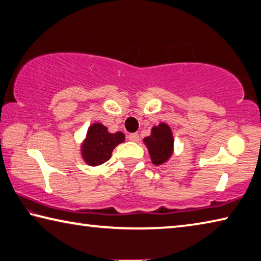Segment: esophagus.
Returning <instances> with one entry per match:
<instances>
[{
	"instance_id": "34e87169",
	"label": "esophagus",
	"mask_w": 261,
	"mask_h": 261,
	"mask_svg": "<svg viewBox=\"0 0 261 261\" xmlns=\"http://www.w3.org/2000/svg\"><path fill=\"white\" fill-rule=\"evenodd\" d=\"M127 139L130 141H134V143H137V141H139V135L138 134H130L127 136Z\"/></svg>"
}]
</instances>
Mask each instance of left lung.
Listing matches in <instances>:
<instances>
[{"instance_id":"1","label":"left lung","mask_w":261,"mask_h":261,"mask_svg":"<svg viewBox=\"0 0 261 261\" xmlns=\"http://www.w3.org/2000/svg\"><path fill=\"white\" fill-rule=\"evenodd\" d=\"M153 165L162 166L169 161L174 153V136L171 127L165 122L154 125L151 135L143 139Z\"/></svg>"}]
</instances>
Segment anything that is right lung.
I'll list each match as a JSON object with an SVG mask.
<instances>
[{
  "instance_id": "obj_1",
  "label": "right lung",
  "mask_w": 261,
  "mask_h": 261,
  "mask_svg": "<svg viewBox=\"0 0 261 261\" xmlns=\"http://www.w3.org/2000/svg\"><path fill=\"white\" fill-rule=\"evenodd\" d=\"M125 140L123 132L108 131V127L96 122L88 126L85 138L81 145V155L84 162L91 167L103 165L112 158L117 145Z\"/></svg>"
}]
</instances>
